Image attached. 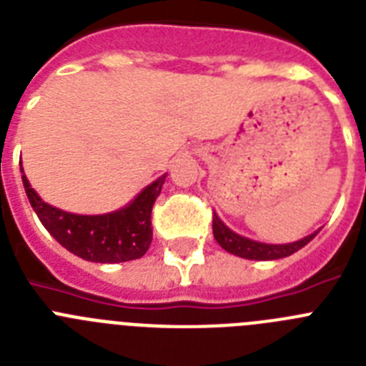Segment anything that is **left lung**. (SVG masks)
I'll return each instance as SVG.
<instances>
[{"label":"left lung","mask_w":366,"mask_h":366,"mask_svg":"<svg viewBox=\"0 0 366 366\" xmlns=\"http://www.w3.org/2000/svg\"><path fill=\"white\" fill-rule=\"evenodd\" d=\"M212 234H214L216 242L222 245L227 253L236 254L240 258H247V260H277V258L290 257V254L297 253L299 249H302L304 245L310 244V242L315 238L317 232L306 236L302 240L293 242V244H260V242L249 240L244 236L236 234L231 229L218 218V214L212 216Z\"/></svg>","instance_id":"left-lung-1"}]
</instances>
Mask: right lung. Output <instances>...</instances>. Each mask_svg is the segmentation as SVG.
<instances>
[{
  "instance_id": "add662e5",
  "label": "right lung",
  "mask_w": 366,
  "mask_h": 366,
  "mask_svg": "<svg viewBox=\"0 0 366 366\" xmlns=\"http://www.w3.org/2000/svg\"><path fill=\"white\" fill-rule=\"evenodd\" d=\"M164 177L167 174L150 183L124 209L100 216L60 211L56 207L41 202L25 174L21 179L31 207L58 244L84 260L115 264L141 258L150 247L152 207L161 194Z\"/></svg>"
}]
</instances>
